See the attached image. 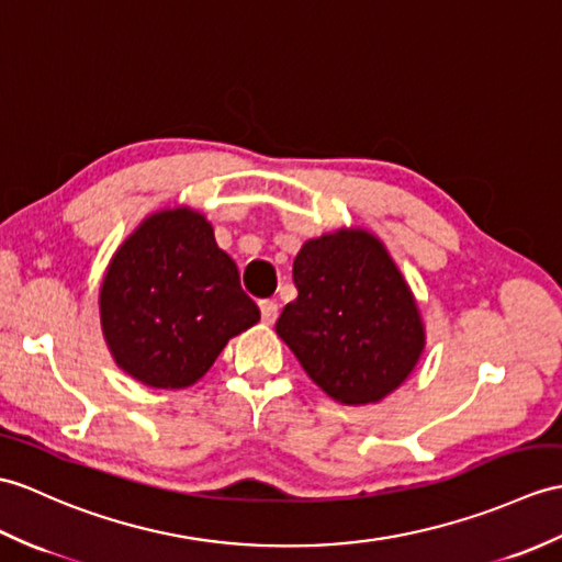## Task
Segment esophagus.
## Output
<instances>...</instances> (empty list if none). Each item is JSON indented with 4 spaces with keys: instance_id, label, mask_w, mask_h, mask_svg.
Here are the masks:
<instances>
[{
    "instance_id": "1",
    "label": "esophagus",
    "mask_w": 562,
    "mask_h": 562,
    "mask_svg": "<svg viewBox=\"0 0 562 562\" xmlns=\"http://www.w3.org/2000/svg\"><path fill=\"white\" fill-rule=\"evenodd\" d=\"M260 318H263L266 325H272L278 321V304L270 302V299H266V302H260Z\"/></svg>"
}]
</instances>
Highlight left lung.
Segmentation results:
<instances>
[{"mask_svg": "<svg viewBox=\"0 0 562 562\" xmlns=\"http://www.w3.org/2000/svg\"><path fill=\"white\" fill-rule=\"evenodd\" d=\"M299 296L276 330L325 395L375 404L407 381L426 347L419 306L385 244L361 227L304 241Z\"/></svg>", "mask_w": 562, "mask_h": 562, "instance_id": "obj_1", "label": "left lung"}]
</instances>
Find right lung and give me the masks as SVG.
Listing matches in <instances>:
<instances>
[{"label": "right lung", "instance_id": "right-lung-1", "mask_svg": "<svg viewBox=\"0 0 562 562\" xmlns=\"http://www.w3.org/2000/svg\"><path fill=\"white\" fill-rule=\"evenodd\" d=\"M98 304L116 367L162 390L201 381L232 337L260 321L213 225L187 205L153 213L128 234Z\"/></svg>", "mask_w": 562, "mask_h": 562}]
</instances>
